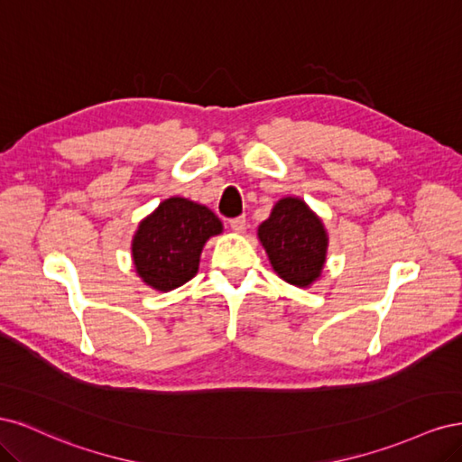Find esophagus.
Listing matches in <instances>:
<instances>
[{
    "label": "esophagus",
    "mask_w": 462,
    "mask_h": 462,
    "mask_svg": "<svg viewBox=\"0 0 462 462\" xmlns=\"http://www.w3.org/2000/svg\"><path fill=\"white\" fill-rule=\"evenodd\" d=\"M229 226H231V229H233L235 233H243L245 227H246V217H245V216L233 217V219L229 221Z\"/></svg>",
    "instance_id": "1"
}]
</instances>
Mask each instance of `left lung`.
I'll return each mask as SVG.
<instances>
[{
    "mask_svg": "<svg viewBox=\"0 0 462 462\" xmlns=\"http://www.w3.org/2000/svg\"><path fill=\"white\" fill-rule=\"evenodd\" d=\"M258 239L275 273L295 287H310L328 254L324 223L300 199H282L258 227Z\"/></svg>",
    "mask_w": 462,
    "mask_h": 462,
    "instance_id": "left-lung-1",
    "label": "left lung"
}]
</instances>
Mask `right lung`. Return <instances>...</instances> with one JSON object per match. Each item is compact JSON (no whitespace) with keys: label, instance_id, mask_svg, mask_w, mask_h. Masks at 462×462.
Instances as JSON below:
<instances>
[{"label":"right lung","instance_id":"right-lung-1","mask_svg":"<svg viewBox=\"0 0 462 462\" xmlns=\"http://www.w3.org/2000/svg\"><path fill=\"white\" fill-rule=\"evenodd\" d=\"M221 231L219 217L206 206L180 197L163 200L133 236L138 277L163 292L185 285L199 272L206 241Z\"/></svg>","mask_w":462,"mask_h":462}]
</instances>
